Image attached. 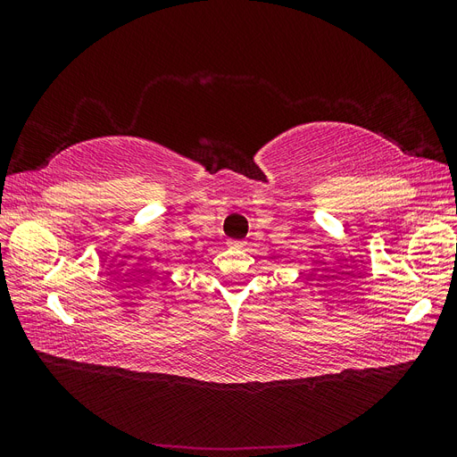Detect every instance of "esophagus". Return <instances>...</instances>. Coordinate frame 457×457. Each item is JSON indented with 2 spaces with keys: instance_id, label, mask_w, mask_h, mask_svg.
<instances>
[{
  "instance_id": "34e87169",
  "label": "esophagus",
  "mask_w": 457,
  "mask_h": 457,
  "mask_svg": "<svg viewBox=\"0 0 457 457\" xmlns=\"http://www.w3.org/2000/svg\"><path fill=\"white\" fill-rule=\"evenodd\" d=\"M228 245H230V247H244V242H240V240H230Z\"/></svg>"
}]
</instances>
